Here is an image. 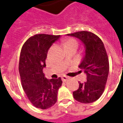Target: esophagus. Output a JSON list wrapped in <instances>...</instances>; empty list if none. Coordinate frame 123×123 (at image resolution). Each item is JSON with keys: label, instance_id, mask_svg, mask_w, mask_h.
<instances>
[{"label": "esophagus", "instance_id": "esophagus-1", "mask_svg": "<svg viewBox=\"0 0 123 123\" xmlns=\"http://www.w3.org/2000/svg\"><path fill=\"white\" fill-rule=\"evenodd\" d=\"M68 77L66 76V75H63V76H62V81H66V80H68Z\"/></svg>", "mask_w": 123, "mask_h": 123}]
</instances>
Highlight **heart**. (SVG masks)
<instances>
[{
	"mask_svg": "<svg viewBox=\"0 0 123 123\" xmlns=\"http://www.w3.org/2000/svg\"><path fill=\"white\" fill-rule=\"evenodd\" d=\"M78 44L77 41L74 38H68L64 41V47H68L72 44Z\"/></svg>",
	"mask_w": 123,
	"mask_h": 123,
	"instance_id": "obj_1",
	"label": "heart"
}]
</instances>
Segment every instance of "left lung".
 I'll list each match as a JSON object with an SVG mask.
<instances>
[{
  "mask_svg": "<svg viewBox=\"0 0 123 123\" xmlns=\"http://www.w3.org/2000/svg\"><path fill=\"white\" fill-rule=\"evenodd\" d=\"M68 36L80 39L85 47V55L79 68L87 75L85 82L79 83L78 90L73 92L74 98L81 103H92L97 100L105 89L110 70L109 60L102 41L89 31H79Z\"/></svg>",
  "mask_w": 123,
  "mask_h": 123,
  "instance_id": "1",
  "label": "left lung"
}]
</instances>
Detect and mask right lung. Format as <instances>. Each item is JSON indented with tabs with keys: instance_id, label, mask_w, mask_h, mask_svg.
<instances>
[{
	"instance_id": "obj_1",
	"label": "right lung",
	"mask_w": 123,
	"mask_h": 123,
	"mask_svg": "<svg viewBox=\"0 0 123 123\" xmlns=\"http://www.w3.org/2000/svg\"><path fill=\"white\" fill-rule=\"evenodd\" d=\"M60 35L39 34L30 37L20 53L19 72L23 89L29 101L37 108L45 110L57 102L61 78L48 80L43 73L48 50Z\"/></svg>"
}]
</instances>
